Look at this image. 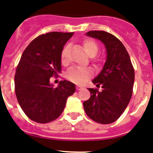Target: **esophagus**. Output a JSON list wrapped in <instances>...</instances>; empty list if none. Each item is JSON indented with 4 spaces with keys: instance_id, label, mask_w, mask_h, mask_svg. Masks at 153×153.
<instances>
[{
    "instance_id": "1",
    "label": "esophagus",
    "mask_w": 153,
    "mask_h": 153,
    "mask_svg": "<svg viewBox=\"0 0 153 153\" xmlns=\"http://www.w3.org/2000/svg\"><path fill=\"white\" fill-rule=\"evenodd\" d=\"M82 88H83V86H79V85H78V86H76V90H80Z\"/></svg>"
}]
</instances>
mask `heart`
I'll return each mask as SVG.
<instances>
[{"instance_id": "1", "label": "heart", "mask_w": 153, "mask_h": 153, "mask_svg": "<svg viewBox=\"0 0 153 153\" xmlns=\"http://www.w3.org/2000/svg\"><path fill=\"white\" fill-rule=\"evenodd\" d=\"M83 48L86 53L90 56H94L98 52L99 47L97 42L92 39H86L82 43ZM68 46L64 47L61 53V62L63 64H67L68 63L67 56ZM92 71L88 68H78L73 67L68 70L67 73V78L76 84H81L91 76Z\"/></svg>"}]
</instances>
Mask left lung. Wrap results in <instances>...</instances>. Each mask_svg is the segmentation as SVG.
Instances as JSON below:
<instances>
[{
    "label": "left lung",
    "instance_id": "8db88e82",
    "mask_svg": "<svg viewBox=\"0 0 153 153\" xmlns=\"http://www.w3.org/2000/svg\"><path fill=\"white\" fill-rule=\"evenodd\" d=\"M105 45L106 60L101 72L93 79L102 90L89 88L90 97L83 102L86 115L95 122L109 124L118 120L132 94L135 73L130 57L122 42L111 33L92 30L86 33Z\"/></svg>",
    "mask_w": 153,
    "mask_h": 153
}]
</instances>
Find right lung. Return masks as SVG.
I'll list each match as a JSON object with an SVG mask.
<instances>
[{
    "label": "right lung",
    "mask_w": 153,
    "mask_h": 153,
    "mask_svg": "<svg viewBox=\"0 0 153 153\" xmlns=\"http://www.w3.org/2000/svg\"><path fill=\"white\" fill-rule=\"evenodd\" d=\"M74 33L51 32L40 35L24 50L14 76L15 93L28 118L39 123L56 120L63 113L75 84L61 80L57 87L50 83L61 70L63 46Z\"/></svg>",
    "instance_id": "1"
}]
</instances>
